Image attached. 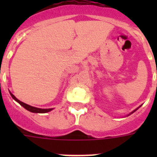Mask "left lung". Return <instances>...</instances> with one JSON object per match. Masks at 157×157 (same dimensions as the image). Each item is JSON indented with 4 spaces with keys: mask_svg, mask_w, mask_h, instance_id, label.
<instances>
[{
    "mask_svg": "<svg viewBox=\"0 0 157 157\" xmlns=\"http://www.w3.org/2000/svg\"><path fill=\"white\" fill-rule=\"evenodd\" d=\"M141 107V106H139V107H137L136 109H134V111H133V112H130V113H129V115H128V116H129V115H131V114H132V113H134V112H136L137 110L139 109V107Z\"/></svg>",
    "mask_w": 157,
    "mask_h": 157,
    "instance_id": "8db88e82",
    "label": "left lung"
}]
</instances>
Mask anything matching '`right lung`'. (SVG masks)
Segmentation results:
<instances>
[{
	"instance_id": "obj_1",
	"label": "right lung",
	"mask_w": 157,
	"mask_h": 157,
	"mask_svg": "<svg viewBox=\"0 0 157 157\" xmlns=\"http://www.w3.org/2000/svg\"><path fill=\"white\" fill-rule=\"evenodd\" d=\"M10 94L11 97H12V98H13L16 102H18V103H19L22 107H23L25 109H27L28 111H29V112H33V113H46V112H49L53 110V108L44 109V108H38V107H33V106H30V105L27 104V103H23V102H21L20 100H18V98H16L15 96L13 95L12 93H10Z\"/></svg>"
}]
</instances>
